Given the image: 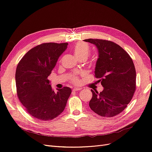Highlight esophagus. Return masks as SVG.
Wrapping results in <instances>:
<instances>
[{"label":"esophagus","mask_w":152,"mask_h":152,"mask_svg":"<svg viewBox=\"0 0 152 152\" xmlns=\"http://www.w3.org/2000/svg\"><path fill=\"white\" fill-rule=\"evenodd\" d=\"M81 89L80 88H73V92H75V91H80Z\"/></svg>","instance_id":"1"}]
</instances>
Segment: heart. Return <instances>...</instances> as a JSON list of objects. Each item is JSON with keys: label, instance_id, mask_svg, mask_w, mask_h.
<instances>
[{"label": "heart", "instance_id": "obj_1", "mask_svg": "<svg viewBox=\"0 0 152 152\" xmlns=\"http://www.w3.org/2000/svg\"><path fill=\"white\" fill-rule=\"evenodd\" d=\"M73 53L78 58H87L90 54V48L89 45L83 43V42H78L72 48ZM72 83L74 84H78L80 83V79L77 76H72L70 79Z\"/></svg>", "mask_w": 152, "mask_h": 152}]
</instances>
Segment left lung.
I'll list each match as a JSON object with an SVG mask.
<instances>
[{
	"label": "left lung",
	"instance_id": "obj_1",
	"mask_svg": "<svg viewBox=\"0 0 152 152\" xmlns=\"http://www.w3.org/2000/svg\"><path fill=\"white\" fill-rule=\"evenodd\" d=\"M84 40L94 44L98 49L94 77L104 87L100 93L91 89L93 97L89 107L100 116L117 115L126 109L135 93L134 63L125 50L112 41L93 39Z\"/></svg>",
	"mask_w": 152,
	"mask_h": 152
}]
</instances>
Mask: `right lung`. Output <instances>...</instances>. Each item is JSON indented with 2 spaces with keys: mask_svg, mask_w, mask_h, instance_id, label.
Listing matches in <instances>:
<instances>
[{
  "mask_svg": "<svg viewBox=\"0 0 152 152\" xmlns=\"http://www.w3.org/2000/svg\"><path fill=\"white\" fill-rule=\"evenodd\" d=\"M68 43H43L28 50L18 63L15 79L18 98L34 118L53 120L65 110L72 93L64 87L54 92L48 79Z\"/></svg>",
  "mask_w": 152,
  "mask_h": 152,
  "instance_id": "1",
  "label": "right lung"
}]
</instances>
